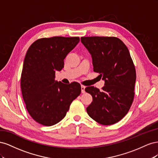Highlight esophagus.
<instances>
[{
	"mask_svg": "<svg viewBox=\"0 0 158 158\" xmlns=\"http://www.w3.org/2000/svg\"><path fill=\"white\" fill-rule=\"evenodd\" d=\"M85 87L84 86V85H81V92H82V94L85 93Z\"/></svg>",
	"mask_w": 158,
	"mask_h": 158,
	"instance_id": "obj_1",
	"label": "esophagus"
}]
</instances>
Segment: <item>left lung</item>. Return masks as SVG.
Masks as SVG:
<instances>
[{
  "instance_id": "1",
  "label": "left lung",
  "mask_w": 158,
  "mask_h": 158,
  "mask_svg": "<svg viewBox=\"0 0 158 158\" xmlns=\"http://www.w3.org/2000/svg\"><path fill=\"white\" fill-rule=\"evenodd\" d=\"M81 42L92 56L94 71L105 81L102 91L85 89L93 98L87 113L102 125H113L126 115L134 99L136 76L130 52L114 37H82Z\"/></svg>"
}]
</instances>
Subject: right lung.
<instances>
[{"label": "right lung", "instance_id": "1", "mask_svg": "<svg viewBox=\"0 0 158 158\" xmlns=\"http://www.w3.org/2000/svg\"><path fill=\"white\" fill-rule=\"evenodd\" d=\"M79 41L78 37L41 38L26 52L21 75L22 97L28 113L41 125L60 122L81 93L78 82L65 84L55 80V72L64 67L65 57Z\"/></svg>", "mask_w": 158, "mask_h": 158}]
</instances>
